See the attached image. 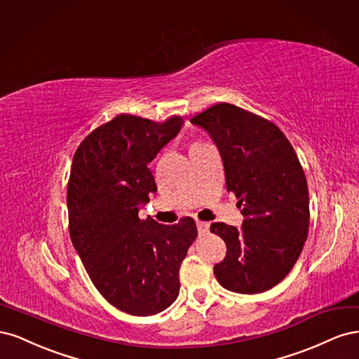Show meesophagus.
Returning a JSON list of instances; mask_svg holds the SVG:
<instances>
[{"mask_svg":"<svg viewBox=\"0 0 359 359\" xmlns=\"http://www.w3.org/2000/svg\"><path fill=\"white\" fill-rule=\"evenodd\" d=\"M209 224L207 222H203V221H196V228H198V234L200 236H205L209 234Z\"/></svg>","mask_w":359,"mask_h":359,"instance_id":"obj_1","label":"esophagus"}]
</instances>
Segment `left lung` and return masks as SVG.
Masks as SVG:
<instances>
[{
    "label": "left lung",
    "instance_id": "left-lung-1",
    "mask_svg": "<svg viewBox=\"0 0 359 359\" xmlns=\"http://www.w3.org/2000/svg\"><path fill=\"white\" fill-rule=\"evenodd\" d=\"M191 122L213 138L226 191L245 216L241 229L210 225L226 245L216 279L237 294L269 291L292 270L309 234V188L295 150L279 126L234 104H215Z\"/></svg>",
    "mask_w": 359,
    "mask_h": 359
}]
</instances>
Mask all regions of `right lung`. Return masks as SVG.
Segmentation results:
<instances>
[{"mask_svg":"<svg viewBox=\"0 0 359 359\" xmlns=\"http://www.w3.org/2000/svg\"><path fill=\"white\" fill-rule=\"evenodd\" d=\"M183 119L154 122L118 114L85 137L67 187L73 246L98 292L116 309L150 316L179 295V270L196 238L192 217L161 225L138 209L156 192L147 164L180 131Z\"/></svg>","mask_w":359,"mask_h":359,"instance_id":"right-lung-1","label":"right lung"}]
</instances>
